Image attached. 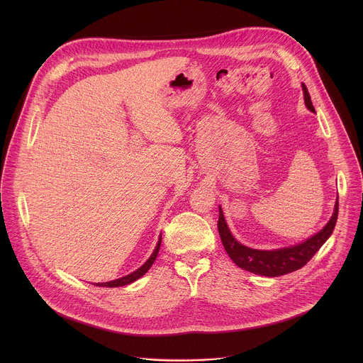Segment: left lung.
Listing matches in <instances>:
<instances>
[{
	"label": "left lung",
	"mask_w": 363,
	"mask_h": 363,
	"mask_svg": "<svg viewBox=\"0 0 363 363\" xmlns=\"http://www.w3.org/2000/svg\"><path fill=\"white\" fill-rule=\"evenodd\" d=\"M302 88H303L306 107L313 113H315L306 85L302 84ZM337 218H338V199L334 206L333 216L318 233L313 235L311 238L296 246H289V247H282L275 250H256L239 243L230 233L220 207H219L218 230L226 253L238 267L257 275L279 277V275H285L292 271H296L302 268L308 261H311V257L317 253V250L331 236L334 226L337 223Z\"/></svg>",
	"instance_id": "left-lung-1"
}]
</instances>
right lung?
<instances>
[{
  "instance_id": "right-lung-1",
  "label": "right lung",
  "mask_w": 363,
  "mask_h": 363,
  "mask_svg": "<svg viewBox=\"0 0 363 363\" xmlns=\"http://www.w3.org/2000/svg\"><path fill=\"white\" fill-rule=\"evenodd\" d=\"M160 242H162V238H159V240H157V245H156L155 250H154V253L151 255V257L145 261V264L144 265H141L138 269H135L134 272H131V274H128V275H125V277H121V278H118V279H114V281H108V282H101V284H95L96 286H106V288H117V286H124V285H128V284H131V282H134V281H137L138 278H141L151 267H152V264H154V261H155L156 256H157V253H159V249H160Z\"/></svg>"
}]
</instances>
